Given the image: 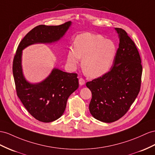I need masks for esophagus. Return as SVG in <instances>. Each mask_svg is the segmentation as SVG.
Instances as JSON below:
<instances>
[{
    "mask_svg": "<svg viewBox=\"0 0 155 155\" xmlns=\"http://www.w3.org/2000/svg\"><path fill=\"white\" fill-rule=\"evenodd\" d=\"M84 84H85L84 79L83 78H79V84L82 86V85H84Z\"/></svg>",
    "mask_w": 155,
    "mask_h": 155,
    "instance_id": "1",
    "label": "esophagus"
}]
</instances>
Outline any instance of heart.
<instances>
[{
	"mask_svg": "<svg viewBox=\"0 0 155 155\" xmlns=\"http://www.w3.org/2000/svg\"><path fill=\"white\" fill-rule=\"evenodd\" d=\"M117 48L114 42L101 35L84 33L75 38L74 46L69 47L67 63L74 69L82 58V66L92 78L100 77L109 71L115 59Z\"/></svg>",
	"mask_w": 155,
	"mask_h": 155,
	"instance_id": "obj_1",
	"label": "heart"
}]
</instances>
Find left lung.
<instances>
[{
  "label": "left lung",
  "instance_id": "1",
  "mask_svg": "<svg viewBox=\"0 0 155 155\" xmlns=\"http://www.w3.org/2000/svg\"><path fill=\"white\" fill-rule=\"evenodd\" d=\"M115 29L120 43L111 69L86 82L92 95L90 113L97 120L107 123L118 120L128 112L140 92L143 70L134 42L124 29Z\"/></svg>",
  "mask_w": 155,
  "mask_h": 155
}]
</instances>
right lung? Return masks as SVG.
Listing matches in <instances>:
<instances>
[{"label": "right lung", "instance_id": "add662e5", "mask_svg": "<svg viewBox=\"0 0 155 155\" xmlns=\"http://www.w3.org/2000/svg\"><path fill=\"white\" fill-rule=\"evenodd\" d=\"M71 24V21H67L59 25L35 27L21 40L14 55L12 71L17 95L31 115L41 122H52L62 115L67 99L78 88V75L54 69L45 81L38 84H30L22 73V50L35 43L58 41Z\"/></svg>", "mask_w": 155, "mask_h": 155}]
</instances>
